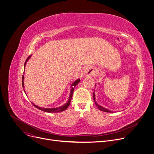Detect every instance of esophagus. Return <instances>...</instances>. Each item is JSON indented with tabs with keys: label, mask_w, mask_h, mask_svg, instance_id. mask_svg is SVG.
<instances>
[{
	"label": "esophagus",
	"mask_w": 154,
	"mask_h": 154,
	"mask_svg": "<svg viewBox=\"0 0 154 154\" xmlns=\"http://www.w3.org/2000/svg\"><path fill=\"white\" fill-rule=\"evenodd\" d=\"M82 73L85 75H94V72L93 70L90 67H85L83 68Z\"/></svg>",
	"instance_id": "esophagus-1"
}]
</instances>
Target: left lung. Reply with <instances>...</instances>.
I'll use <instances>...</instances> for the list:
<instances>
[{
    "label": "left lung",
    "instance_id": "obj_1",
    "mask_svg": "<svg viewBox=\"0 0 154 154\" xmlns=\"http://www.w3.org/2000/svg\"><path fill=\"white\" fill-rule=\"evenodd\" d=\"M93 100H94V101L95 102V104H96V107L98 108L100 110H102L103 112H113V111H111V110H109L107 109H106V108L100 106L98 104H97V103H96V101H95V94H94V91L93 93Z\"/></svg>",
    "mask_w": 154,
    "mask_h": 154
}]
</instances>
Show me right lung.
I'll use <instances>...</instances> for the list:
<instances>
[{
    "label": "right lung",
    "instance_id": "1",
    "mask_svg": "<svg viewBox=\"0 0 154 154\" xmlns=\"http://www.w3.org/2000/svg\"><path fill=\"white\" fill-rule=\"evenodd\" d=\"M31 55L29 56V57L27 58L25 63H24V67H25V66H26V64L27 63V61H28V60L31 58ZM24 75H23V77H22V85H23V88H24ZM80 80L79 79H77V80H75L74 83H72V84L71 85V93H70V95H69V97L68 99V101H67V103L64 104L63 106H61L59 107H56V108H42V107H38L36 105H35L34 103H32V104H33V106H34L36 108L42 110V111H44V112H49V113H53V112H63L64 110H65L67 107L68 106H69L70 104V103H71V99H72V94H73V92H74V88L78 84V83L80 82ZM25 92V91H24Z\"/></svg>",
    "mask_w": 154,
    "mask_h": 154
}]
</instances>
